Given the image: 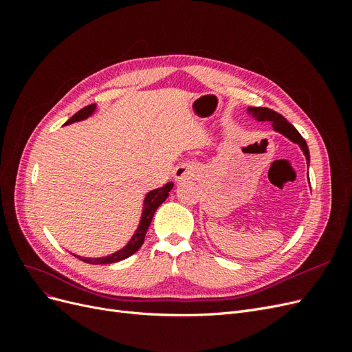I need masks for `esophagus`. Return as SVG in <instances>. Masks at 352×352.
<instances>
[{"instance_id": "1", "label": "esophagus", "mask_w": 352, "mask_h": 352, "mask_svg": "<svg viewBox=\"0 0 352 352\" xmlns=\"http://www.w3.org/2000/svg\"><path fill=\"white\" fill-rule=\"evenodd\" d=\"M192 176H194V170L186 167V166H179V167L175 170V179H176V180H184V179L192 177Z\"/></svg>"}]
</instances>
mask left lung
<instances>
[{
  "label": "left lung",
  "mask_w": 352,
  "mask_h": 352,
  "mask_svg": "<svg viewBox=\"0 0 352 352\" xmlns=\"http://www.w3.org/2000/svg\"><path fill=\"white\" fill-rule=\"evenodd\" d=\"M247 113L257 122H272V127H273L274 132L283 135L285 138H287V140L292 141L294 144L300 145L301 151L305 155L307 164H310V151H308L305 140L300 135V132H298L295 127L285 119L282 114L276 113L270 109H265V107H248Z\"/></svg>",
  "instance_id": "8db88e82"
}]
</instances>
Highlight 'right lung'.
<instances>
[{
    "instance_id": "right-lung-1",
    "label": "right lung",
    "mask_w": 352,
    "mask_h": 352,
    "mask_svg": "<svg viewBox=\"0 0 352 352\" xmlns=\"http://www.w3.org/2000/svg\"><path fill=\"white\" fill-rule=\"evenodd\" d=\"M95 110H97V104H91V105H88V107H85V109L79 110L74 116H72L65 124L87 120L88 117H91L95 113ZM172 188H173V182H168L162 188H157V189L150 190V192H146V195L144 198V204H142L140 225H138L132 238L129 239V242L124 245L123 248H120L119 251H116L113 254L104 255V257H97V258L80 257V255L73 254L74 257H78L79 260H82L85 263H89V264H111V263H117V261H122L127 257H131L132 254H135L138 250L142 247L144 239H145V233L151 225L154 212L166 201V198L168 197V192L172 190Z\"/></svg>"
}]
</instances>
